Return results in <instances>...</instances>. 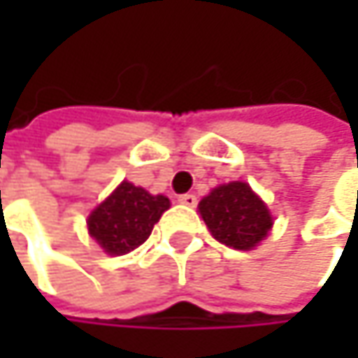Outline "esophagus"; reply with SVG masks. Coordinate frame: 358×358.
<instances>
[{
    "label": "esophagus",
    "instance_id": "1",
    "mask_svg": "<svg viewBox=\"0 0 358 358\" xmlns=\"http://www.w3.org/2000/svg\"><path fill=\"white\" fill-rule=\"evenodd\" d=\"M178 201L182 203V205H186V207H194V205H196V196H194V194H190V192L180 194Z\"/></svg>",
    "mask_w": 358,
    "mask_h": 358
}]
</instances>
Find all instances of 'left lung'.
Listing matches in <instances>:
<instances>
[{"label":"left lung","instance_id":"1","mask_svg":"<svg viewBox=\"0 0 358 358\" xmlns=\"http://www.w3.org/2000/svg\"><path fill=\"white\" fill-rule=\"evenodd\" d=\"M199 213L215 241L236 250L255 249L273 226L267 205L238 180L220 184L203 196Z\"/></svg>","mask_w":358,"mask_h":358}]
</instances>
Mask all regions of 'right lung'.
Returning a JSON list of instances; mask_svg holds the SVG:
<instances>
[{
  "instance_id": "right-lung-1",
  "label": "right lung",
  "mask_w": 358,
  "mask_h": 358,
  "mask_svg": "<svg viewBox=\"0 0 358 358\" xmlns=\"http://www.w3.org/2000/svg\"><path fill=\"white\" fill-rule=\"evenodd\" d=\"M166 209H170L168 196L151 194L124 180L91 211L87 220L89 234L111 257L126 255L151 236L153 226Z\"/></svg>"
}]
</instances>
